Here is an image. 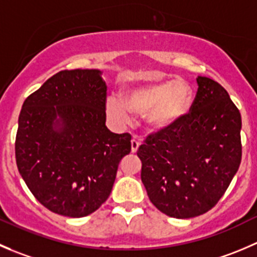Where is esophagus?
I'll return each instance as SVG.
<instances>
[{
	"mask_svg": "<svg viewBox=\"0 0 257 257\" xmlns=\"http://www.w3.org/2000/svg\"><path fill=\"white\" fill-rule=\"evenodd\" d=\"M131 144H132V152H133V153H136V152L138 151L139 146H141V142H139L137 138H133L132 139Z\"/></svg>",
	"mask_w": 257,
	"mask_h": 257,
	"instance_id": "34e87169",
	"label": "esophagus"
}]
</instances>
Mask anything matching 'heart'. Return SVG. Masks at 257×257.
<instances>
[{"label": "heart", "mask_w": 257, "mask_h": 257, "mask_svg": "<svg viewBox=\"0 0 257 257\" xmlns=\"http://www.w3.org/2000/svg\"><path fill=\"white\" fill-rule=\"evenodd\" d=\"M192 104L191 89L182 81H162L124 91L123 100L109 96L106 113L118 124L131 121V111L146 115L152 129H166L183 118Z\"/></svg>", "instance_id": "b5f03b06"}]
</instances>
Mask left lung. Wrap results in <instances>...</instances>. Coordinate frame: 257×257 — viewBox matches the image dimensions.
Returning <instances> with one entry per match:
<instances>
[{"mask_svg": "<svg viewBox=\"0 0 257 257\" xmlns=\"http://www.w3.org/2000/svg\"><path fill=\"white\" fill-rule=\"evenodd\" d=\"M189 113L147 136L137 156L151 202L174 218L215 207L237 172L242 156L241 114L217 81L197 78Z\"/></svg>", "mask_w": 257, "mask_h": 257, "instance_id": "1", "label": "left lung"}]
</instances>
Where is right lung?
Listing matches in <instances>:
<instances>
[{"mask_svg":"<svg viewBox=\"0 0 257 257\" xmlns=\"http://www.w3.org/2000/svg\"><path fill=\"white\" fill-rule=\"evenodd\" d=\"M95 69L62 70L24 101L15 154L20 174L42 206L84 217L110 195L132 136L105 125L106 85Z\"/></svg>","mask_w":257,"mask_h":257,"instance_id":"1","label":"right lung"}]
</instances>
